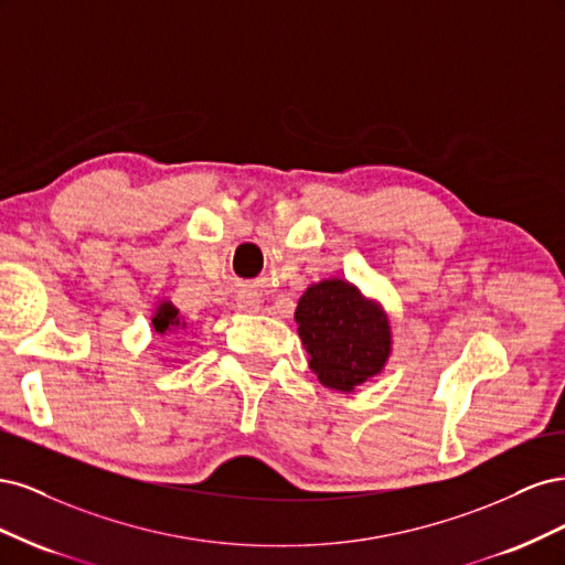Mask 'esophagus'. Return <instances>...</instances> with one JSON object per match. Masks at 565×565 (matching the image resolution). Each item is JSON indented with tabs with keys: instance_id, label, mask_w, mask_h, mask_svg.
Here are the masks:
<instances>
[{
	"instance_id": "obj_1",
	"label": "esophagus",
	"mask_w": 565,
	"mask_h": 565,
	"mask_svg": "<svg viewBox=\"0 0 565 565\" xmlns=\"http://www.w3.org/2000/svg\"><path fill=\"white\" fill-rule=\"evenodd\" d=\"M259 306H262V299L256 297L254 292H241V295H237V311L256 313V311H259Z\"/></svg>"
}]
</instances>
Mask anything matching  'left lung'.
<instances>
[{
	"instance_id": "8db88e82",
	"label": "left lung",
	"mask_w": 565,
	"mask_h": 565,
	"mask_svg": "<svg viewBox=\"0 0 565 565\" xmlns=\"http://www.w3.org/2000/svg\"><path fill=\"white\" fill-rule=\"evenodd\" d=\"M295 320L322 386L351 393L388 361L391 324L384 309L347 280L311 285L297 303Z\"/></svg>"
}]
</instances>
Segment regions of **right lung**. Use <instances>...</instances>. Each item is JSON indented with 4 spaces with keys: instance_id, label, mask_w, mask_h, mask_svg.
I'll use <instances>...</instances> for the list:
<instances>
[{
    "instance_id": "add662e5",
    "label": "right lung",
    "mask_w": 565,
    "mask_h": 565,
    "mask_svg": "<svg viewBox=\"0 0 565 565\" xmlns=\"http://www.w3.org/2000/svg\"><path fill=\"white\" fill-rule=\"evenodd\" d=\"M179 328L183 330L185 322L181 320L177 306L172 301H167V299L160 301L156 313H152V330H156L158 334H169V332H174Z\"/></svg>"
}]
</instances>
